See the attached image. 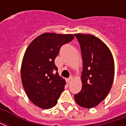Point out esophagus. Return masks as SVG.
Instances as JSON below:
<instances>
[{
    "mask_svg": "<svg viewBox=\"0 0 126 126\" xmlns=\"http://www.w3.org/2000/svg\"><path fill=\"white\" fill-rule=\"evenodd\" d=\"M72 79H73V78H72V77H70V78H68V79H67V80H66V81H67V83H70V82H71V81H72Z\"/></svg>",
    "mask_w": 126,
    "mask_h": 126,
    "instance_id": "1",
    "label": "esophagus"
}]
</instances>
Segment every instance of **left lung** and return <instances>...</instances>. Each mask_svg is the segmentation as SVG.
Returning <instances> with one entry per match:
<instances>
[{
    "label": "left lung",
    "mask_w": 126,
    "mask_h": 126,
    "mask_svg": "<svg viewBox=\"0 0 126 126\" xmlns=\"http://www.w3.org/2000/svg\"><path fill=\"white\" fill-rule=\"evenodd\" d=\"M79 42L83 60L82 90L74 95L76 103L84 108H93L103 101L111 90L115 65L108 47L91 34H74Z\"/></svg>",
    "instance_id": "obj_1"
}]
</instances>
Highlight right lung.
<instances>
[{"label":"right lung","instance_id":"right-lung-1","mask_svg":"<svg viewBox=\"0 0 126 126\" xmlns=\"http://www.w3.org/2000/svg\"><path fill=\"white\" fill-rule=\"evenodd\" d=\"M74 38L73 34L44 33L29 44L23 55L21 78L26 94L40 108L56 105L66 82L54 71L58 68L55 59L63 44Z\"/></svg>","mask_w":126,"mask_h":126}]
</instances>
